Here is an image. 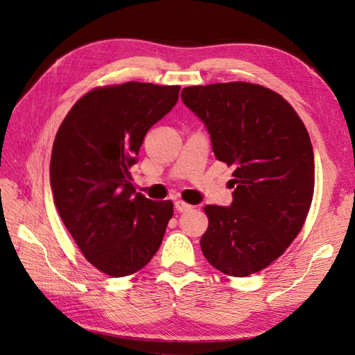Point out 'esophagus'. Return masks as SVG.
I'll return each mask as SVG.
<instances>
[{
  "mask_svg": "<svg viewBox=\"0 0 355 355\" xmlns=\"http://www.w3.org/2000/svg\"><path fill=\"white\" fill-rule=\"evenodd\" d=\"M175 206H176V210H178V211H188V210L192 209L191 204H188V202H185V201H182V200H178V201L175 202Z\"/></svg>",
  "mask_w": 355,
  "mask_h": 355,
  "instance_id": "1",
  "label": "esophagus"
}]
</instances>
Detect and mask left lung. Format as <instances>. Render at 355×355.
I'll return each instance as SVG.
<instances>
[{
	"mask_svg": "<svg viewBox=\"0 0 355 355\" xmlns=\"http://www.w3.org/2000/svg\"><path fill=\"white\" fill-rule=\"evenodd\" d=\"M180 98L206 124L214 155L232 167L231 207H204L200 245L231 277L262 271L302 230L314 196V153L304 121L282 94L232 81L185 87Z\"/></svg>",
	"mask_w": 355,
	"mask_h": 355,
	"instance_id": "1",
	"label": "left lung"
}]
</instances>
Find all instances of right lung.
<instances>
[{"instance_id": "right-lung-1", "label": "right lung", "mask_w": 355, "mask_h": 355, "mask_svg": "<svg viewBox=\"0 0 355 355\" xmlns=\"http://www.w3.org/2000/svg\"><path fill=\"white\" fill-rule=\"evenodd\" d=\"M179 90L139 81L96 87L75 102L53 142L50 185L58 211L85 259L111 277L142 270L173 216L170 200L136 192L130 167Z\"/></svg>"}]
</instances>
